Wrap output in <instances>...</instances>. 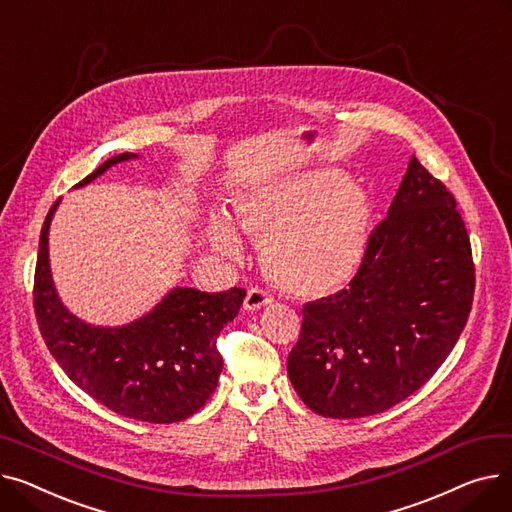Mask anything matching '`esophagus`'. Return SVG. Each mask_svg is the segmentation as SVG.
Returning <instances> with one entry per match:
<instances>
[{"instance_id":"1","label":"esophagus","mask_w":512,"mask_h":512,"mask_svg":"<svg viewBox=\"0 0 512 512\" xmlns=\"http://www.w3.org/2000/svg\"><path fill=\"white\" fill-rule=\"evenodd\" d=\"M274 301V297L267 290L261 288H251L245 297V309L247 311H259L261 307H267Z\"/></svg>"}]
</instances>
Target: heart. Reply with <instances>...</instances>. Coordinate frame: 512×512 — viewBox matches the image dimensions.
<instances>
[{
	"mask_svg": "<svg viewBox=\"0 0 512 512\" xmlns=\"http://www.w3.org/2000/svg\"><path fill=\"white\" fill-rule=\"evenodd\" d=\"M242 230L261 240L267 274L303 299L330 297L353 282L367 255L373 201L365 186L334 170L263 184L236 201ZM211 245L238 257L242 242L226 220H213Z\"/></svg>",
	"mask_w": 512,
	"mask_h": 512,
	"instance_id": "1",
	"label": "heart"
}]
</instances>
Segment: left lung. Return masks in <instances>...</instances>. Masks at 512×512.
I'll list each match as a JSON object with an SVG mask.
<instances>
[{"instance_id":"left-lung-1","label":"left lung","mask_w":512,"mask_h":512,"mask_svg":"<svg viewBox=\"0 0 512 512\" xmlns=\"http://www.w3.org/2000/svg\"><path fill=\"white\" fill-rule=\"evenodd\" d=\"M471 242L452 193L413 155L359 274L303 305L290 382L321 417L378 415L446 361L473 305Z\"/></svg>"}]
</instances>
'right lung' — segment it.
Segmentation results:
<instances>
[{"instance_id":"add662e5","label":"right lung","mask_w":512,"mask_h":512,"mask_svg":"<svg viewBox=\"0 0 512 512\" xmlns=\"http://www.w3.org/2000/svg\"><path fill=\"white\" fill-rule=\"evenodd\" d=\"M132 157L120 153L80 180L83 186ZM41 228L33 305L49 353L68 378L110 411L149 423H174L197 413L218 386V336L245 299V288L201 292L174 288L149 315L124 328H95L70 315L53 288L47 232Z\"/></svg>"}]
</instances>
